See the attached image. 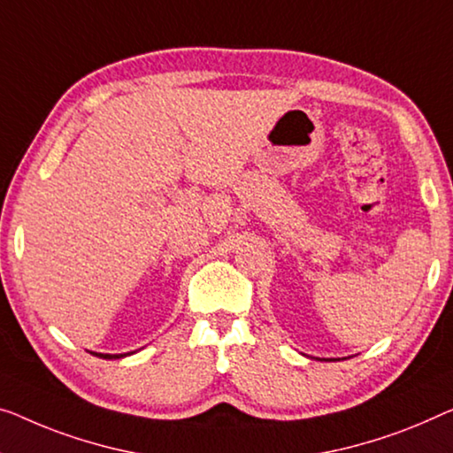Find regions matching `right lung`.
<instances>
[{"label":"right lung","instance_id":"1","mask_svg":"<svg viewBox=\"0 0 453 453\" xmlns=\"http://www.w3.org/2000/svg\"><path fill=\"white\" fill-rule=\"evenodd\" d=\"M96 356L105 357V360H111V357H121V356H118V354H96Z\"/></svg>","mask_w":453,"mask_h":453}]
</instances>
